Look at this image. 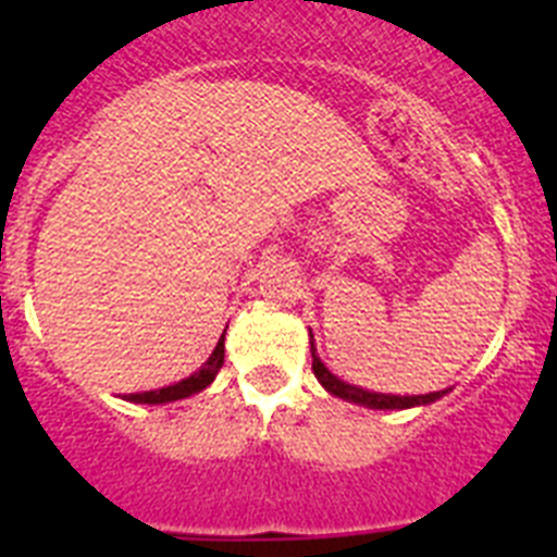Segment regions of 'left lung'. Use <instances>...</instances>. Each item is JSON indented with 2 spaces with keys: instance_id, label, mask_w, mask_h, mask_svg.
Returning a JSON list of instances; mask_svg holds the SVG:
<instances>
[{
  "instance_id": "1",
  "label": "left lung",
  "mask_w": 557,
  "mask_h": 557,
  "mask_svg": "<svg viewBox=\"0 0 557 557\" xmlns=\"http://www.w3.org/2000/svg\"><path fill=\"white\" fill-rule=\"evenodd\" d=\"M309 351H312V371L318 376L323 387H326L332 396L343 398V401H351V405L368 407V410H410V407H424L437 401V398H444L449 391H437V393H424V396H393V393H376V391H366V387H357L351 382H343L339 376H334L326 366H323V359L318 357V348H314V337L309 332Z\"/></svg>"
}]
</instances>
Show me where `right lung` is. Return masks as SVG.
<instances>
[{"instance_id": "right-lung-1", "label": "right lung", "mask_w": 557, "mask_h": 557, "mask_svg": "<svg viewBox=\"0 0 557 557\" xmlns=\"http://www.w3.org/2000/svg\"><path fill=\"white\" fill-rule=\"evenodd\" d=\"M225 329H228V326H225ZM223 362H225V332H223V337L218 339L214 351L209 354V359H206L203 366L191 373V376L181 379V382H175V385L159 387V391L127 393L125 401H133V405H170V401H178V398H189V396H195V393L206 391V387L214 382V376L220 373Z\"/></svg>"}]
</instances>
